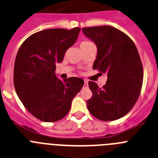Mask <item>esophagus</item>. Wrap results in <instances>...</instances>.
<instances>
[{
    "instance_id": "1",
    "label": "esophagus",
    "mask_w": 158,
    "mask_h": 158,
    "mask_svg": "<svg viewBox=\"0 0 158 158\" xmlns=\"http://www.w3.org/2000/svg\"><path fill=\"white\" fill-rule=\"evenodd\" d=\"M84 82H85V85H84L85 86V87H86V86H88V81H87V80H85Z\"/></svg>"
}]
</instances>
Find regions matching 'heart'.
Instances as JSON below:
<instances>
[{
    "label": "heart",
    "mask_w": 158,
    "mask_h": 158,
    "mask_svg": "<svg viewBox=\"0 0 158 158\" xmlns=\"http://www.w3.org/2000/svg\"><path fill=\"white\" fill-rule=\"evenodd\" d=\"M86 43H89V41H83L81 44H86Z\"/></svg>",
    "instance_id": "heart-1"
}]
</instances>
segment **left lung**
<instances>
[{
  "mask_svg": "<svg viewBox=\"0 0 158 158\" xmlns=\"http://www.w3.org/2000/svg\"><path fill=\"white\" fill-rule=\"evenodd\" d=\"M82 32L98 48L93 69L107 76L102 88L89 81L93 93L87 101L89 111L102 121L119 119L130 111L141 92L143 68L138 51L133 40L114 27H86Z\"/></svg>",
  "mask_w": 158,
  "mask_h": 158,
  "instance_id": "1",
  "label": "left lung"
}]
</instances>
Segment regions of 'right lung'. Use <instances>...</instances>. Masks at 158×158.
I'll list each match as a JSON object with an SVG mask.
<instances>
[{
  "label": "right lung",
  "mask_w": 158,
  "mask_h": 158,
  "mask_svg": "<svg viewBox=\"0 0 158 158\" xmlns=\"http://www.w3.org/2000/svg\"><path fill=\"white\" fill-rule=\"evenodd\" d=\"M81 29H49L23 42L14 63V87L21 102L35 118L54 122L69 113L73 98L84 85L79 77L60 80L56 64L76 42Z\"/></svg>",
  "instance_id": "obj_1"
}]
</instances>
